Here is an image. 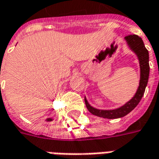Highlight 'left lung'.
I'll return each mask as SVG.
<instances>
[{"instance_id": "8db88e82", "label": "left lung", "mask_w": 159, "mask_h": 159, "mask_svg": "<svg viewBox=\"0 0 159 159\" xmlns=\"http://www.w3.org/2000/svg\"><path fill=\"white\" fill-rule=\"evenodd\" d=\"M124 40L126 42L129 48L136 55L139 65H140V82L139 86L137 89L136 92L134 93L131 99L128 102L123 105L122 107L112 109V110H101L94 108L88 102L86 97L84 98L85 104L91 113L97 116V117H103V118H108V119H115V118H120L127 114H129L133 111L139 102L143 97L146 87L148 83V77H149V71H150V66H149V52L144 45V42L140 36L136 35H130V36H125Z\"/></svg>"}]
</instances>
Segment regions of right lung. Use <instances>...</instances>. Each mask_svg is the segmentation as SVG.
<instances>
[{
    "instance_id": "1",
    "label": "right lung",
    "mask_w": 159,
    "mask_h": 159,
    "mask_svg": "<svg viewBox=\"0 0 159 159\" xmlns=\"http://www.w3.org/2000/svg\"><path fill=\"white\" fill-rule=\"evenodd\" d=\"M52 118H51V117H48V118H47V119H46V121H47V122H51V121H52Z\"/></svg>"
}]
</instances>
